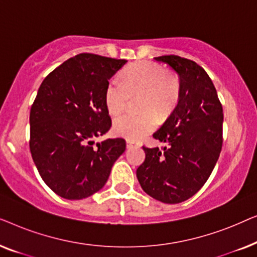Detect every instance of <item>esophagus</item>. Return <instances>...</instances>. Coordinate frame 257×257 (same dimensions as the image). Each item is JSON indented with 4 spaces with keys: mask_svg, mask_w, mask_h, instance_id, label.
<instances>
[{
    "mask_svg": "<svg viewBox=\"0 0 257 257\" xmlns=\"http://www.w3.org/2000/svg\"><path fill=\"white\" fill-rule=\"evenodd\" d=\"M126 146H127V149H132V147H140V144L132 142V140H126Z\"/></svg>",
    "mask_w": 257,
    "mask_h": 257,
    "instance_id": "1",
    "label": "esophagus"
}]
</instances>
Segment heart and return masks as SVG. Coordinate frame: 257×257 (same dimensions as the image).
<instances>
[{"instance_id": "1", "label": "heart", "mask_w": 257, "mask_h": 257, "mask_svg": "<svg viewBox=\"0 0 257 257\" xmlns=\"http://www.w3.org/2000/svg\"><path fill=\"white\" fill-rule=\"evenodd\" d=\"M139 94H143V113L120 115L113 122L114 132L128 140H140L150 135L158 125L157 114L164 119L173 111L180 97V83L158 63H136L108 83L105 92L108 112L114 115L121 113L132 96Z\"/></svg>"}]
</instances>
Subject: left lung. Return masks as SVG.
Segmentation results:
<instances>
[{
  "label": "left lung",
  "mask_w": 257,
  "mask_h": 257,
  "mask_svg": "<svg viewBox=\"0 0 257 257\" xmlns=\"http://www.w3.org/2000/svg\"><path fill=\"white\" fill-rule=\"evenodd\" d=\"M154 59L180 77V97L153 135L164 146H143L146 157L137 178L153 199L179 203L198 193L215 167L222 149L223 110L212 79L194 61L175 55Z\"/></svg>",
  "instance_id": "1"
}]
</instances>
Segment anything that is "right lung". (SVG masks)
I'll return each mask as SVG.
<instances>
[{
    "instance_id": "add662e5",
    "label": "right lung",
    "mask_w": 257,
    "mask_h": 257,
    "mask_svg": "<svg viewBox=\"0 0 257 257\" xmlns=\"http://www.w3.org/2000/svg\"><path fill=\"white\" fill-rule=\"evenodd\" d=\"M127 61L94 54L69 58L45 77L30 110V152L56 194L80 200L106 184L126 142L94 139L110 130L108 80Z\"/></svg>"
}]
</instances>
